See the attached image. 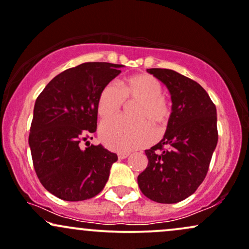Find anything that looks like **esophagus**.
<instances>
[{"instance_id":"34e87169","label":"esophagus","mask_w":249,"mask_h":249,"mask_svg":"<svg viewBox=\"0 0 249 249\" xmlns=\"http://www.w3.org/2000/svg\"><path fill=\"white\" fill-rule=\"evenodd\" d=\"M128 156H129L128 153H119V154H117V158H119L120 160H124V159L128 158Z\"/></svg>"}]
</instances>
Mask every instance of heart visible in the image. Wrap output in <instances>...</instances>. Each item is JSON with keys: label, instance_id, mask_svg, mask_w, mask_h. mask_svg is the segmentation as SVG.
<instances>
[{"label": "heart", "instance_id": "b5f03b06", "mask_svg": "<svg viewBox=\"0 0 249 249\" xmlns=\"http://www.w3.org/2000/svg\"><path fill=\"white\" fill-rule=\"evenodd\" d=\"M124 101H135L130 107V115L115 116L100 125V138L110 149L128 152L146 146L153 140L152 125L163 128L172 115V107L162 95V85L149 74H136L120 82L107 83L100 91L96 102L97 114L106 119L124 107Z\"/></svg>", "mask_w": 249, "mask_h": 249}]
</instances>
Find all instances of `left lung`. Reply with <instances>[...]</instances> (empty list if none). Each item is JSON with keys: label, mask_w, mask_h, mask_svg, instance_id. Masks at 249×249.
<instances>
[{"label": "left lung", "mask_w": 249, "mask_h": 249, "mask_svg": "<svg viewBox=\"0 0 249 249\" xmlns=\"http://www.w3.org/2000/svg\"><path fill=\"white\" fill-rule=\"evenodd\" d=\"M168 88L172 115L163 139L144 150L147 168L138 177L141 192L159 203H177L197 189L207 175L217 143L216 108L197 82L170 69L150 68Z\"/></svg>", "instance_id": "8db88e82"}]
</instances>
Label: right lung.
Segmentation results:
<instances>
[{"label": "right lung", "mask_w": 249, "mask_h": 249, "mask_svg": "<svg viewBox=\"0 0 249 249\" xmlns=\"http://www.w3.org/2000/svg\"><path fill=\"white\" fill-rule=\"evenodd\" d=\"M122 64L86 62L55 76L36 99L29 134L33 163L42 186L64 201H82L102 191L115 153L79 143L96 132L100 91ZM93 139V138H90Z\"/></svg>", "instance_id": "add662e5"}]
</instances>
